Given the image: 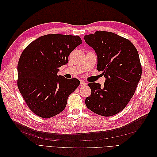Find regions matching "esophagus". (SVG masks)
I'll return each mask as SVG.
<instances>
[{"mask_svg":"<svg viewBox=\"0 0 157 157\" xmlns=\"http://www.w3.org/2000/svg\"><path fill=\"white\" fill-rule=\"evenodd\" d=\"M87 85V84L85 82L84 80H80V86H86Z\"/></svg>","mask_w":157,"mask_h":157,"instance_id":"esophagus-1","label":"esophagus"}]
</instances>
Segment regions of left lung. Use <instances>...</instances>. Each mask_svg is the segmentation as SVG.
Listing matches in <instances>:
<instances>
[{
	"instance_id": "obj_1",
	"label": "left lung",
	"mask_w": 157,
	"mask_h": 157,
	"mask_svg": "<svg viewBox=\"0 0 157 157\" xmlns=\"http://www.w3.org/2000/svg\"><path fill=\"white\" fill-rule=\"evenodd\" d=\"M84 38L96 53L97 69L105 78L103 86L96 82L88 84L92 93L85 103L98 115H115L127 105L141 78L138 52L129 40L111 32L98 31Z\"/></svg>"
}]
</instances>
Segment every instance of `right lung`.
<instances>
[{"label": "right lung", "mask_w": 157, "mask_h": 157, "mask_svg": "<svg viewBox=\"0 0 157 157\" xmlns=\"http://www.w3.org/2000/svg\"><path fill=\"white\" fill-rule=\"evenodd\" d=\"M82 42L79 36L50 34L38 38L23 51L17 64V86L36 115L48 118L58 115L79 86L78 79L58 76V72Z\"/></svg>", "instance_id": "add662e5"}]
</instances>
